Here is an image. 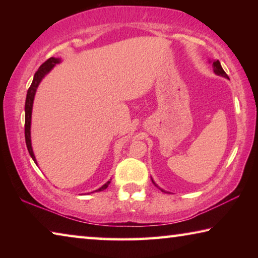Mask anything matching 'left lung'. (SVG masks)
<instances>
[{"label": "left lung", "instance_id": "left-lung-1", "mask_svg": "<svg viewBox=\"0 0 258 258\" xmlns=\"http://www.w3.org/2000/svg\"><path fill=\"white\" fill-rule=\"evenodd\" d=\"M209 62H211V61H209ZM212 66H213V71H214V73L216 74V75L222 76V77H225V78H228V80H229V76L226 75V73L223 71V68H222L220 61H218V60H213V61H212ZM151 181H152V183H154V184H155L157 187H159L158 185L156 184L155 181L152 180V177H151ZM159 189H160L161 191H163V192H165V190L161 189V187H159Z\"/></svg>", "mask_w": 258, "mask_h": 258}]
</instances>
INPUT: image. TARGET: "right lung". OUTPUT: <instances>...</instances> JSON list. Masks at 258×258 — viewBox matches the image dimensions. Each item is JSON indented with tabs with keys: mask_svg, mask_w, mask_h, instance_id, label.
<instances>
[{
	"mask_svg": "<svg viewBox=\"0 0 258 258\" xmlns=\"http://www.w3.org/2000/svg\"><path fill=\"white\" fill-rule=\"evenodd\" d=\"M61 62V59L60 58H54V56H52V58L47 59L44 63L42 64V66L38 68V71L35 73L34 78H33V82H32V85L29 86V89L27 91V97H26V102H25V139H26V146H27V149L30 157H32L34 163L37 165V161L36 158H35V155H34V151H33V148H32V138H30V126H32V111H33V103H34V98H35V94H36V90L38 85H40V83L42 82L43 78H44L47 74H49L55 64H58ZM111 178L109 180L107 183H104V184L99 187L93 192H99V191H103L104 189H107L109 183H110ZM92 194V192H91Z\"/></svg>",
	"mask_w": 258,
	"mask_h": 258,
	"instance_id": "right-lung-1",
	"label": "right lung"
}]
</instances>
